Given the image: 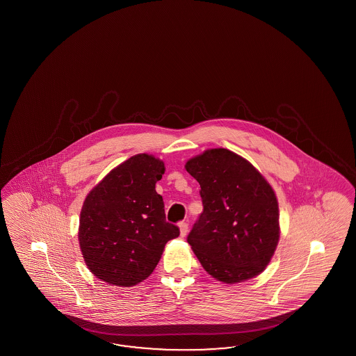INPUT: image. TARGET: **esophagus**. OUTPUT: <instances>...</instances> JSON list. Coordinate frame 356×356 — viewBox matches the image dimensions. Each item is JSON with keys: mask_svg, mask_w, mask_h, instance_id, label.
<instances>
[{"mask_svg": "<svg viewBox=\"0 0 356 356\" xmlns=\"http://www.w3.org/2000/svg\"><path fill=\"white\" fill-rule=\"evenodd\" d=\"M179 227H180V235L181 236H186V234H188V223L186 222H180V225H179Z\"/></svg>", "mask_w": 356, "mask_h": 356, "instance_id": "obj_1", "label": "esophagus"}]
</instances>
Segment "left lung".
I'll return each instance as SVG.
<instances>
[{"label": "left lung", "mask_w": 356, "mask_h": 356, "mask_svg": "<svg viewBox=\"0 0 356 356\" xmlns=\"http://www.w3.org/2000/svg\"><path fill=\"white\" fill-rule=\"evenodd\" d=\"M185 168L201 186L204 211L186 240L202 268L229 284L259 275L280 240L271 186L248 161L227 149L205 151Z\"/></svg>", "instance_id": "left-lung-1"}]
</instances>
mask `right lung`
I'll use <instances>...</instances> for the list:
<instances>
[{
  "mask_svg": "<svg viewBox=\"0 0 356 356\" xmlns=\"http://www.w3.org/2000/svg\"><path fill=\"white\" fill-rule=\"evenodd\" d=\"M164 163L138 154L121 163L88 193L79 218V247L88 269L109 284L130 287L146 280L168 240L180 235L165 220L155 184Z\"/></svg>",
  "mask_w": 356,
  "mask_h": 356,
  "instance_id": "obj_1",
  "label": "right lung"
}]
</instances>
